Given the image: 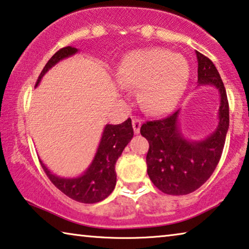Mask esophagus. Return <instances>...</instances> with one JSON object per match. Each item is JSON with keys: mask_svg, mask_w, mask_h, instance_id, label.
<instances>
[{"mask_svg": "<svg viewBox=\"0 0 249 249\" xmlns=\"http://www.w3.org/2000/svg\"><path fill=\"white\" fill-rule=\"evenodd\" d=\"M132 125H133V128H134V133L139 134L140 133V129H141L142 121L140 120V118H133V120H132Z\"/></svg>", "mask_w": 249, "mask_h": 249, "instance_id": "1", "label": "esophagus"}]
</instances>
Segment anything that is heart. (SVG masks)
Wrapping results in <instances>:
<instances>
[{"instance_id": "b5f03b06", "label": "heart", "mask_w": 249, "mask_h": 249, "mask_svg": "<svg viewBox=\"0 0 249 249\" xmlns=\"http://www.w3.org/2000/svg\"><path fill=\"white\" fill-rule=\"evenodd\" d=\"M189 73L188 61L183 55L154 47L126 55L118 66L117 81L123 86H141L143 108L152 114H163L179 101Z\"/></svg>"}]
</instances>
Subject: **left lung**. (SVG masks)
<instances>
[{
	"label": "left lung",
	"instance_id": "1",
	"mask_svg": "<svg viewBox=\"0 0 249 249\" xmlns=\"http://www.w3.org/2000/svg\"><path fill=\"white\" fill-rule=\"evenodd\" d=\"M198 83L212 85L220 94L218 126L202 141H187L178 128L179 109L163 120L146 122L141 134L149 143L146 155L147 174L165 194L187 195L210 178L222 156L230 127V106L226 89L213 62L196 51Z\"/></svg>",
	"mask_w": 249,
	"mask_h": 249
}]
</instances>
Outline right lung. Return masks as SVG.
<instances>
[{
  "label": "right lung",
  "mask_w": 249,
  "mask_h": 249,
  "mask_svg": "<svg viewBox=\"0 0 249 249\" xmlns=\"http://www.w3.org/2000/svg\"><path fill=\"white\" fill-rule=\"evenodd\" d=\"M75 53H77V49L72 46H66L58 50L46 63L44 69L39 74L35 88L52 66L61 60L72 56ZM133 135L134 131L131 118H127L124 123L118 125H106L92 164L84 172V174L75 178L58 177L52 174L42 163V160H39V163L55 187L60 189L70 198L84 204L101 202L105 199L115 187L116 160L121 156L125 146L133 139Z\"/></svg>",
  "instance_id": "add662e5"
}]
</instances>
